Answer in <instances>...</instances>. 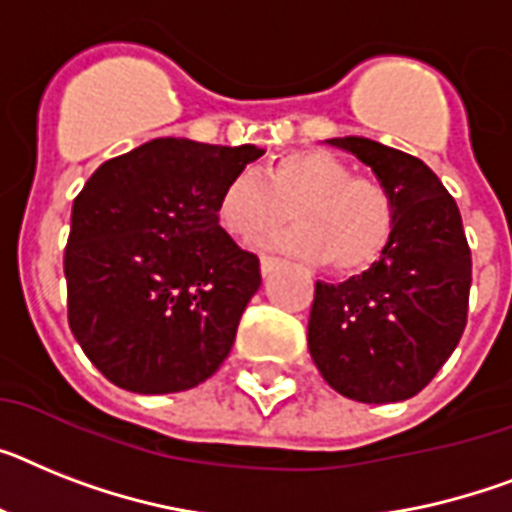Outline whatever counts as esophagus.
Returning a JSON list of instances; mask_svg holds the SVG:
<instances>
[{
  "instance_id": "obj_1",
  "label": "esophagus",
  "mask_w": 512,
  "mask_h": 512,
  "mask_svg": "<svg viewBox=\"0 0 512 512\" xmlns=\"http://www.w3.org/2000/svg\"><path fill=\"white\" fill-rule=\"evenodd\" d=\"M278 265H281V260H278V257H270V255L260 257V270H263V276H270V273H273Z\"/></svg>"
}]
</instances>
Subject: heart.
Here are the masks:
<instances>
[{"mask_svg": "<svg viewBox=\"0 0 512 512\" xmlns=\"http://www.w3.org/2000/svg\"><path fill=\"white\" fill-rule=\"evenodd\" d=\"M294 229L276 247L309 263L356 273L382 257L393 239L398 210L385 184L351 176V169L322 150H296L265 169L263 179L239 171L221 187L216 218L236 242H263L286 221Z\"/></svg>", "mask_w": 512, "mask_h": 512, "instance_id": "heart-1", "label": "heart"}]
</instances>
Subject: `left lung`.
<instances>
[{
  "label": "left lung",
  "mask_w": 512,
  "mask_h": 512,
  "mask_svg": "<svg viewBox=\"0 0 512 512\" xmlns=\"http://www.w3.org/2000/svg\"><path fill=\"white\" fill-rule=\"evenodd\" d=\"M328 143L375 171L398 221L388 249L362 276L315 283L309 354L330 388L351 401H406L448 362L466 328L471 249L461 213L416 156L367 137Z\"/></svg>",
  "instance_id": "1"
}]
</instances>
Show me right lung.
Listing matches in <instances>:
<instances>
[{
  "instance_id": "1",
  "label": "right lung",
  "mask_w": 512,
  "mask_h": 512,
  "mask_svg": "<svg viewBox=\"0 0 512 512\" xmlns=\"http://www.w3.org/2000/svg\"><path fill=\"white\" fill-rule=\"evenodd\" d=\"M257 145L156 137L101 163L72 203L67 317L106 380L163 395L208 380L234 346L260 260L218 226L221 187Z\"/></svg>"
}]
</instances>
